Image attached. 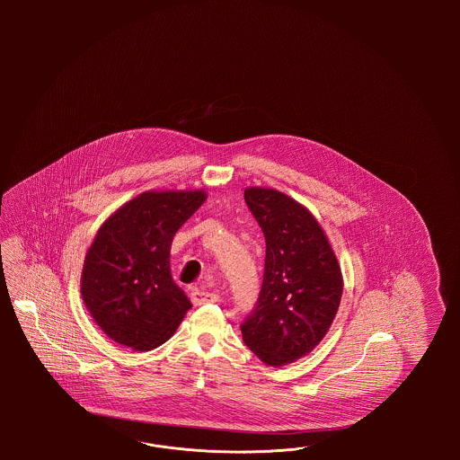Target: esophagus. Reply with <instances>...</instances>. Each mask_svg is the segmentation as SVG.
<instances>
[{
	"instance_id": "1",
	"label": "esophagus",
	"mask_w": 460,
	"mask_h": 460,
	"mask_svg": "<svg viewBox=\"0 0 460 460\" xmlns=\"http://www.w3.org/2000/svg\"><path fill=\"white\" fill-rule=\"evenodd\" d=\"M190 300L194 305H204V304H214L219 300V295L214 292H204V290H197L194 288L190 292Z\"/></svg>"
}]
</instances>
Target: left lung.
<instances>
[{"mask_svg": "<svg viewBox=\"0 0 460 460\" xmlns=\"http://www.w3.org/2000/svg\"><path fill=\"white\" fill-rule=\"evenodd\" d=\"M244 200L265 234L266 256L261 292L241 332L261 361L279 367L321 344L339 310L344 279L305 206L265 187H248Z\"/></svg>", "mask_w": 460, "mask_h": 460, "instance_id": "left-lung-1", "label": "left lung"}]
</instances>
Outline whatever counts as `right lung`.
Returning <instances> with one entry per match:
<instances>
[{
    "mask_svg": "<svg viewBox=\"0 0 460 460\" xmlns=\"http://www.w3.org/2000/svg\"><path fill=\"white\" fill-rule=\"evenodd\" d=\"M208 199L206 190H146L99 227L85 252L81 295L111 341L152 350L177 331L192 306L172 279L175 233Z\"/></svg>",
    "mask_w": 460,
    "mask_h": 460,
    "instance_id": "right-lung-1",
    "label": "right lung"
}]
</instances>
